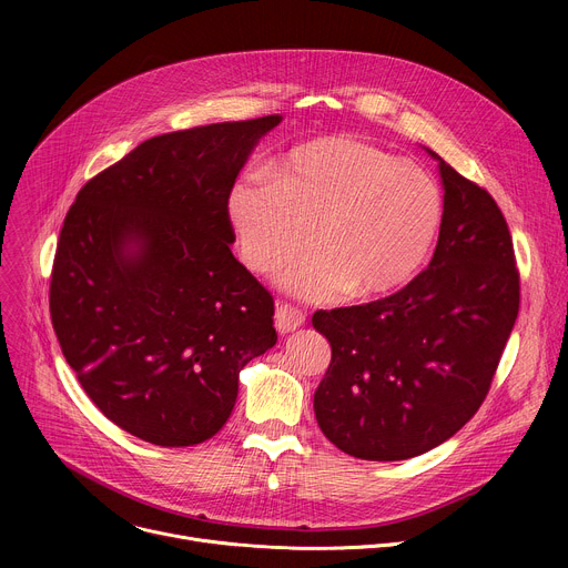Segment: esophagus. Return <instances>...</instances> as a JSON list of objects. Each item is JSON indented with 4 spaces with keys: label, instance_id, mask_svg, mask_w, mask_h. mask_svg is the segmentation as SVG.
Masks as SVG:
<instances>
[{
    "label": "esophagus",
    "instance_id": "obj_1",
    "mask_svg": "<svg viewBox=\"0 0 568 568\" xmlns=\"http://www.w3.org/2000/svg\"><path fill=\"white\" fill-rule=\"evenodd\" d=\"M276 331L281 333V335H287V333H294V331H298L303 323H305V314L298 310V307H294V305H290V303H281L278 307H276Z\"/></svg>",
    "mask_w": 568,
    "mask_h": 568
}]
</instances>
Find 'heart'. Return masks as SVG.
<instances>
[{"label":"heart","instance_id":"obj_1","mask_svg":"<svg viewBox=\"0 0 568 568\" xmlns=\"http://www.w3.org/2000/svg\"><path fill=\"white\" fill-rule=\"evenodd\" d=\"M226 204L240 256L254 272L272 274L314 242L281 278L310 301L346 290L379 296L409 283L443 222V193L429 173L355 136L294 145L267 175L235 180Z\"/></svg>","mask_w":568,"mask_h":568}]
</instances>
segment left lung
<instances>
[{
	"label": "left lung",
	"mask_w": 568,
	"mask_h": 568,
	"mask_svg": "<svg viewBox=\"0 0 568 568\" xmlns=\"http://www.w3.org/2000/svg\"><path fill=\"white\" fill-rule=\"evenodd\" d=\"M440 178L445 206L429 267L390 296L312 314L333 348L314 393L316 423L362 460L414 458L471 420L519 314L501 209L443 159Z\"/></svg>",
	"instance_id": "8db88e82"
}]
</instances>
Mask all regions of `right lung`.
<instances>
[{"instance_id":"1","label":"right lung","mask_w":568,"mask_h":568,"mask_svg":"<svg viewBox=\"0 0 568 568\" xmlns=\"http://www.w3.org/2000/svg\"><path fill=\"white\" fill-rule=\"evenodd\" d=\"M278 123L272 114L145 139L67 211L49 285L55 337L103 416L145 443L215 436L237 373L278 339L274 296L231 254L226 204Z\"/></svg>"}]
</instances>
